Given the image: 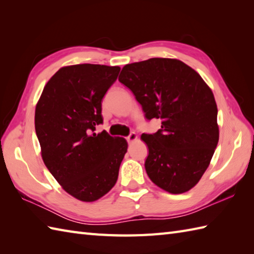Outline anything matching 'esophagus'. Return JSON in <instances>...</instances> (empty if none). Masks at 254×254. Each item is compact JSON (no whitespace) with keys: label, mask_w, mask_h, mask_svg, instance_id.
I'll return each mask as SVG.
<instances>
[{"label":"esophagus","mask_w":254,"mask_h":254,"mask_svg":"<svg viewBox=\"0 0 254 254\" xmlns=\"http://www.w3.org/2000/svg\"><path fill=\"white\" fill-rule=\"evenodd\" d=\"M137 139V135L135 133H131L130 135H128L127 137V141L128 142V143H132V142H134V141H136Z\"/></svg>","instance_id":"esophagus-1"}]
</instances>
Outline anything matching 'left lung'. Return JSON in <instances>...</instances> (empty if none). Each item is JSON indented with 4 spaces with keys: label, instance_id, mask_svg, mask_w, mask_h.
I'll use <instances>...</instances> for the list:
<instances>
[{
    "label": "left lung",
    "instance_id": "obj_1",
    "mask_svg": "<svg viewBox=\"0 0 254 254\" xmlns=\"http://www.w3.org/2000/svg\"><path fill=\"white\" fill-rule=\"evenodd\" d=\"M119 80L131 89L147 120H161L160 130L141 136L148 147L149 179L172 194L191 190L207 169L219 138L212 89L177 59L127 64Z\"/></svg>",
    "mask_w": 254,
    "mask_h": 254
}]
</instances>
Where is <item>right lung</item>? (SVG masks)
<instances>
[{"instance_id": "1", "label": "right lung", "mask_w": 254, "mask_h": 254, "mask_svg": "<svg viewBox=\"0 0 254 254\" xmlns=\"http://www.w3.org/2000/svg\"><path fill=\"white\" fill-rule=\"evenodd\" d=\"M120 69L100 64L63 66L37 102L35 128L42 160L63 190L79 201H97L115 187L127 150L123 137L95 133L104 121L102 98Z\"/></svg>"}]
</instances>
